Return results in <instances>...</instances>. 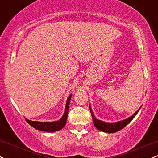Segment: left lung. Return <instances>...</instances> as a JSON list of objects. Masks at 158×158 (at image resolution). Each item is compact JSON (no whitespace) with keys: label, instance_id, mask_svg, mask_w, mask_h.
I'll return each instance as SVG.
<instances>
[{"label":"left lung","instance_id":"8db88e82","mask_svg":"<svg viewBox=\"0 0 158 158\" xmlns=\"http://www.w3.org/2000/svg\"><path fill=\"white\" fill-rule=\"evenodd\" d=\"M89 108H90V111H91V115H92V118H93V123L94 125L95 126V127L97 129H98L99 131H101L105 133H115L117 131H120V130L122 129L125 127L127 124H129L133 118L135 117V115L138 113L139 111L140 110L141 107H140L139 110L135 112L133 115H132L131 117L127 118L124 119V120L122 121H117V122H112V123H109V122H105V121H100L99 119L96 118L94 115L92 110H91V106L89 105Z\"/></svg>","mask_w":158,"mask_h":158}]
</instances>
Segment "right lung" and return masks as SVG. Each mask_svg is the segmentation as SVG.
Wrapping results in <instances>:
<instances>
[{
    "label": "right lung",
    "mask_w": 158,
    "mask_h": 158,
    "mask_svg": "<svg viewBox=\"0 0 158 158\" xmlns=\"http://www.w3.org/2000/svg\"><path fill=\"white\" fill-rule=\"evenodd\" d=\"M71 97L72 94L67 98V102H66V106H65V112L64 113L63 116L59 119L58 121H31L28 119L25 118L27 122L32 126L35 129L38 130L40 131H44V132H49L52 133L55 131H58L61 130L62 128L65 126L66 122H67V115H68V110H69V106H70V102L71 100Z\"/></svg>",
    "instance_id": "obj_1"
}]
</instances>
